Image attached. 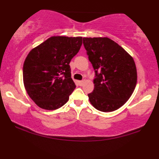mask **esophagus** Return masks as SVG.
Returning a JSON list of instances; mask_svg holds the SVG:
<instances>
[{"label": "esophagus", "mask_w": 159, "mask_h": 159, "mask_svg": "<svg viewBox=\"0 0 159 159\" xmlns=\"http://www.w3.org/2000/svg\"><path fill=\"white\" fill-rule=\"evenodd\" d=\"M84 83V80H83V81H78V84H79L80 86L83 85Z\"/></svg>", "instance_id": "1"}]
</instances>
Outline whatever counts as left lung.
<instances>
[{
  "instance_id": "obj_1",
  "label": "left lung",
  "mask_w": 159,
  "mask_h": 159,
  "mask_svg": "<svg viewBox=\"0 0 159 159\" xmlns=\"http://www.w3.org/2000/svg\"><path fill=\"white\" fill-rule=\"evenodd\" d=\"M83 44L95 70L94 90L88 94L90 103L103 112L117 110L136 87L134 60L109 38H83Z\"/></svg>"
}]
</instances>
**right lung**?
<instances>
[{
    "label": "right lung",
    "mask_w": 159,
    "mask_h": 159,
    "mask_svg": "<svg viewBox=\"0 0 159 159\" xmlns=\"http://www.w3.org/2000/svg\"><path fill=\"white\" fill-rule=\"evenodd\" d=\"M82 37L52 36L30 52L23 66L27 94L38 106L56 110L76 87L69 63L79 52Z\"/></svg>",
    "instance_id": "add662e5"
}]
</instances>
